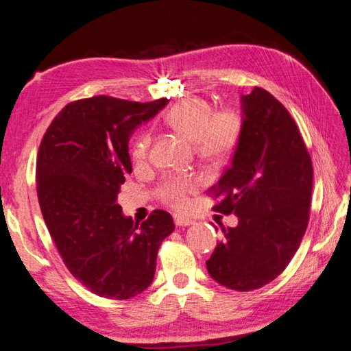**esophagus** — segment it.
<instances>
[{
	"mask_svg": "<svg viewBox=\"0 0 351 351\" xmlns=\"http://www.w3.org/2000/svg\"><path fill=\"white\" fill-rule=\"evenodd\" d=\"M173 219H175V225L176 226H189V225L193 223V221H191V219L184 217V216H175Z\"/></svg>",
	"mask_w": 351,
	"mask_h": 351,
	"instance_id": "obj_1",
	"label": "esophagus"
}]
</instances>
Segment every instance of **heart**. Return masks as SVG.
I'll list each match as a JSON object with an SVG mask.
<instances>
[{
	"label": "heart",
	"mask_w": 351,
	"mask_h": 351,
	"mask_svg": "<svg viewBox=\"0 0 351 351\" xmlns=\"http://www.w3.org/2000/svg\"><path fill=\"white\" fill-rule=\"evenodd\" d=\"M166 123L176 134L193 143L196 155L202 161L222 162L226 160L240 141L243 132V120L236 109L225 108L213 112L207 100L201 97H185L170 108ZM150 134L143 132L134 143L132 158L136 164L149 158ZM196 187V181L190 178H169L162 182L160 196L173 208H184L187 195Z\"/></svg>",
	"instance_id": "obj_1"
}]
</instances>
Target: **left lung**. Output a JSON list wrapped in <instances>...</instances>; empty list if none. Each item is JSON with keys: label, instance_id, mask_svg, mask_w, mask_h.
I'll use <instances>...</instances> for the list:
<instances>
[{"label": "left lung", "instance_id": "obj_1", "mask_svg": "<svg viewBox=\"0 0 351 351\" xmlns=\"http://www.w3.org/2000/svg\"><path fill=\"white\" fill-rule=\"evenodd\" d=\"M243 132L231 166L210 193L215 210L239 225L207 260L213 280L248 292L276 280L291 263L308 223L313 167L289 111L266 89L242 95Z\"/></svg>", "mask_w": 351, "mask_h": 351}]
</instances>
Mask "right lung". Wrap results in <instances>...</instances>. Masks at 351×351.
Listing matches in <instances>:
<instances>
[{"mask_svg":"<svg viewBox=\"0 0 351 351\" xmlns=\"http://www.w3.org/2000/svg\"><path fill=\"white\" fill-rule=\"evenodd\" d=\"M95 95L68 103L40 141L36 190L40 211L68 271L99 297L128 300L146 291L173 219L154 210L143 223L117 204L132 171L134 129L167 105Z\"/></svg>","mask_w":351,"mask_h":351,"instance_id":"add662e5","label":"right lung"}]
</instances>
